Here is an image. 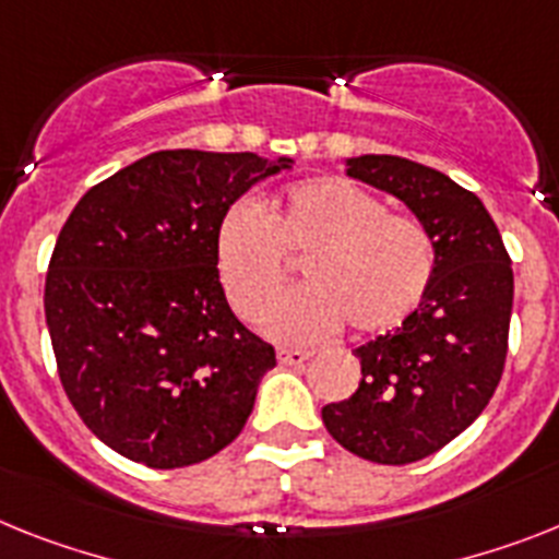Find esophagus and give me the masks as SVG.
<instances>
[{
	"label": "esophagus",
	"instance_id": "34e87169",
	"mask_svg": "<svg viewBox=\"0 0 559 559\" xmlns=\"http://www.w3.org/2000/svg\"><path fill=\"white\" fill-rule=\"evenodd\" d=\"M309 360V352L304 349H278V364L281 367H301Z\"/></svg>",
	"mask_w": 559,
	"mask_h": 559
}]
</instances>
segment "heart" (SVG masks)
Instances as JSON below:
<instances>
[{"label":"heart","mask_w":559,"mask_h":559,"mask_svg":"<svg viewBox=\"0 0 559 559\" xmlns=\"http://www.w3.org/2000/svg\"><path fill=\"white\" fill-rule=\"evenodd\" d=\"M218 272L233 307L258 318L278 301L304 261L309 287L266 316L284 341H318L344 323L360 335L395 330L420 307L435 275L424 224L386 213L374 192L337 176L298 181L275 215L236 204L218 227Z\"/></svg>","instance_id":"b5f03b06"}]
</instances>
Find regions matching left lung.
I'll return each instance as SVG.
<instances>
[{"label": "left lung", "mask_w": 559, "mask_h": 559, "mask_svg": "<svg viewBox=\"0 0 559 559\" xmlns=\"http://www.w3.org/2000/svg\"><path fill=\"white\" fill-rule=\"evenodd\" d=\"M346 176L395 195L435 247V275L401 326L358 346L355 395L323 406L332 438L383 466L424 461L495 395L509 344V252L475 192L401 156L346 158Z\"/></svg>", "instance_id": "1"}]
</instances>
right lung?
I'll return each mask as SVG.
<instances>
[{"instance_id":"add662e5","label":"right lung","mask_w":559,"mask_h":559,"mask_svg":"<svg viewBox=\"0 0 559 559\" xmlns=\"http://www.w3.org/2000/svg\"><path fill=\"white\" fill-rule=\"evenodd\" d=\"M293 158L162 150L84 192L45 281V318L73 409L150 468L213 457L241 435L275 349L218 281V227Z\"/></svg>"}]
</instances>
